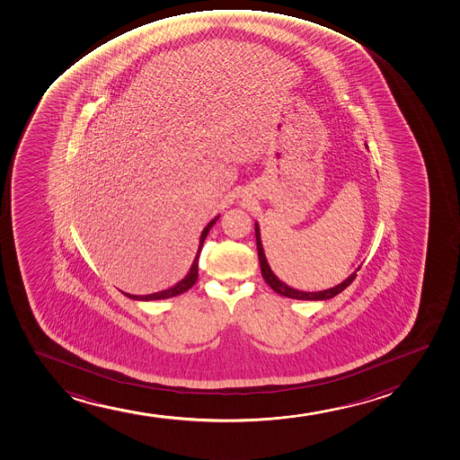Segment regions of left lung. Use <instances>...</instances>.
I'll use <instances>...</instances> for the list:
<instances>
[{
	"label": "left lung",
	"instance_id": "1",
	"mask_svg": "<svg viewBox=\"0 0 460 460\" xmlns=\"http://www.w3.org/2000/svg\"><path fill=\"white\" fill-rule=\"evenodd\" d=\"M254 234H256V245H258V256L259 264H261V273L264 278L265 282L269 284L276 293H279L280 296H286V297H291V299H301V301H323V299H330L334 296L339 295L341 291L345 290L347 287L356 279V273L349 276V279L343 280L342 284L333 287V288H328V290L316 291V293H306V291L295 290L291 287L284 284L282 280L276 278L275 273L270 269L269 262L265 259L264 249H262V243H261V236H259L258 224L254 226Z\"/></svg>",
	"mask_w": 460,
	"mask_h": 460
}]
</instances>
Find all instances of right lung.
I'll use <instances>...</instances> for the list:
<instances>
[{
    "label": "right lung",
    "instance_id": "1",
    "mask_svg": "<svg viewBox=\"0 0 460 460\" xmlns=\"http://www.w3.org/2000/svg\"><path fill=\"white\" fill-rule=\"evenodd\" d=\"M217 217L204 228L202 232L201 239H199V249H198V254H196L195 261L191 264L190 273L185 276L184 279L181 280L180 284L172 287L169 290L159 291V293H154V295L147 296H133L127 295L132 299H137V301H156V299H167V297H173V296L182 295L187 290H190L191 287L195 286L196 280H198V262H199V254H201L202 243L206 241L207 234L210 232V228L213 227V224L217 222Z\"/></svg>",
    "mask_w": 460,
    "mask_h": 460
}]
</instances>
